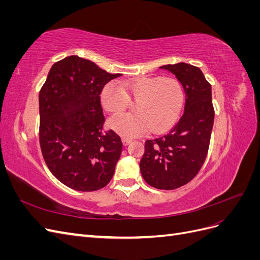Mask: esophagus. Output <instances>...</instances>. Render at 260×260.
Returning <instances> with one entry per match:
<instances>
[{"instance_id": "esophagus-1", "label": "esophagus", "mask_w": 260, "mask_h": 260, "mask_svg": "<svg viewBox=\"0 0 260 260\" xmlns=\"http://www.w3.org/2000/svg\"><path fill=\"white\" fill-rule=\"evenodd\" d=\"M122 144L124 145V146H127V145H129L130 143H131V140L130 139H125V138H122Z\"/></svg>"}]
</instances>
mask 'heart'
<instances>
[{
    "label": "heart",
    "instance_id": "heart-1",
    "mask_svg": "<svg viewBox=\"0 0 260 260\" xmlns=\"http://www.w3.org/2000/svg\"><path fill=\"white\" fill-rule=\"evenodd\" d=\"M185 94L175 78L142 76L124 79L120 86L108 82L101 92V104L107 113L119 114L137 102L133 112L112 117L108 127L123 138H136L147 130L161 133L174 125L183 109Z\"/></svg>",
    "mask_w": 260,
    "mask_h": 260
}]
</instances>
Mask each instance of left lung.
Returning a JSON list of instances; mask_svg holds the SVG:
<instances>
[{
    "label": "left lung",
    "mask_w": 260,
    "mask_h": 260,
    "mask_svg": "<svg viewBox=\"0 0 260 260\" xmlns=\"http://www.w3.org/2000/svg\"><path fill=\"white\" fill-rule=\"evenodd\" d=\"M185 92V109L167 135L145 141L140 170L146 183L159 190H175L192 181L207 157L215 109L211 85L202 70L185 62L165 65Z\"/></svg>",
    "instance_id": "left-lung-1"
}]
</instances>
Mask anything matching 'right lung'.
<instances>
[{
	"label": "right lung",
	"mask_w": 260,
	"mask_h": 260,
	"mask_svg": "<svg viewBox=\"0 0 260 260\" xmlns=\"http://www.w3.org/2000/svg\"><path fill=\"white\" fill-rule=\"evenodd\" d=\"M112 75L77 55L52 66L39 93V141L46 166L62 184L81 192L98 191L112 180L122 142L104 130L101 106Z\"/></svg>",
	"instance_id": "add662e5"
}]
</instances>
